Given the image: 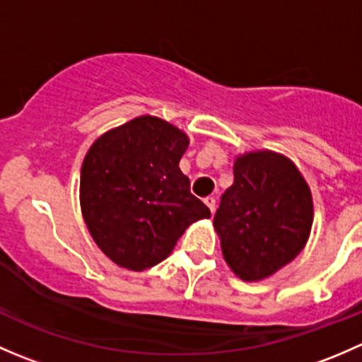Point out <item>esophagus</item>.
<instances>
[{"instance_id": "obj_1", "label": "esophagus", "mask_w": 362, "mask_h": 362, "mask_svg": "<svg viewBox=\"0 0 362 362\" xmlns=\"http://www.w3.org/2000/svg\"><path fill=\"white\" fill-rule=\"evenodd\" d=\"M204 204H206V206L210 208L211 214H214V211H215V198H214V196H208V198H204Z\"/></svg>"}]
</instances>
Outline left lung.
<instances>
[{"mask_svg":"<svg viewBox=\"0 0 362 362\" xmlns=\"http://www.w3.org/2000/svg\"><path fill=\"white\" fill-rule=\"evenodd\" d=\"M233 173L214 228L229 268L255 282L279 272L305 247L313 222L312 192L293 160L272 151L238 156Z\"/></svg>","mask_w":362,"mask_h":362,"instance_id":"8db88e82","label":"left lung"}]
</instances>
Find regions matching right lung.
<instances>
[{
  "mask_svg": "<svg viewBox=\"0 0 362 362\" xmlns=\"http://www.w3.org/2000/svg\"><path fill=\"white\" fill-rule=\"evenodd\" d=\"M189 138L166 120L141 115L98 138L80 171V206L96 245L115 264H159L185 229L210 217L178 168Z\"/></svg>",
  "mask_w": 362,
  "mask_h": 362,
  "instance_id": "1",
  "label": "right lung"
}]
</instances>
